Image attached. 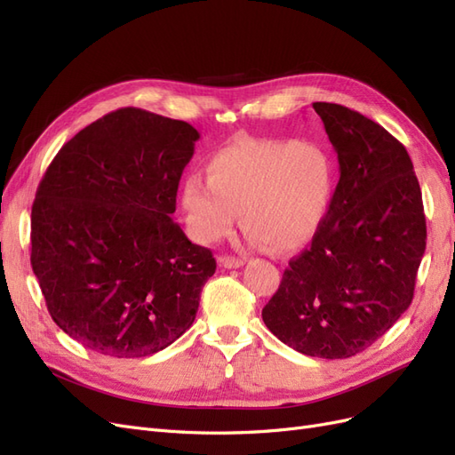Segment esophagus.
<instances>
[{
	"instance_id": "esophagus-1",
	"label": "esophagus",
	"mask_w": 455,
	"mask_h": 455,
	"mask_svg": "<svg viewBox=\"0 0 455 455\" xmlns=\"http://www.w3.org/2000/svg\"><path fill=\"white\" fill-rule=\"evenodd\" d=\"M218 261H220V266H224L228 269H237L244 264L243 258H235V256H220Z\"/></svg>"
}]
</instances>
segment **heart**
<instances>
[{"instance_id": "1", "label": "heart", "mask_w": 455, "mask_h": 455, "mask_svg": "<svg viewBox=\"0 0 455 455\" xmlns=\"http://www.w3.org/2000/svg\"><path fill=\"white\" fill-rule=\"evenodd\" d=\"M332 194L334 163L321 146L246 139L209 157L206 180L188 174L180 204L199 243L226 237L241 212L251 243L291 251L321 228Z\"/></svg>"}]
</instances>
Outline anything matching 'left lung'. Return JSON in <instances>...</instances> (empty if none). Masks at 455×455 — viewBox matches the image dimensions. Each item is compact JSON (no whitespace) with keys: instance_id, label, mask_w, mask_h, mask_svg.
I'll use <instances>...</instances> for the list:
<instances>
[{"instance_id":"obj_1","label":"left lung","mask_w":455,"mask_h":455,"mask_svg":"<svg viewBox=\"0 0 455 455\" xmlns=\"http://www.w3.org/2000/svg\"><path fill=\"white\" fill-rule=\"evenodd\" d=\"M313 108L338 154L339 180L324 222L291 259L261 319L288 347L347 359L411 304L427 226L406 148L355 109Z\"/></svg>"}]
</instances>
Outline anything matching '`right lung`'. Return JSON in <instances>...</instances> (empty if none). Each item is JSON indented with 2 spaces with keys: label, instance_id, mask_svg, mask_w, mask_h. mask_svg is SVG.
Here are the masks:
<instances>
[{
  "label": "right lung",
  "instance_id": "right-lung-1",
  "mask_svg": "<svg viewBox=\"0 0 455 455\" xmlns=\"http://www.w3.org/2000/svg\"><path fill=\"white\" fill-rule=\"evenodd\" d=\"M199 132L121 108L66 142L32 206V269L47 309L81 346L154 355L194 324L216 259L172 222Z\"/></svg>",
  "mask_w": 455,
  "mask_h": 455
}]
</instances>
